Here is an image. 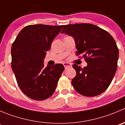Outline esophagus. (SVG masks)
<instances>
[{"label": "esophagus", "instance_id": "34e87169", "mask_svg": "<svg viewBox=\"0 0 125 125\" xmlns=\"http://www.w3.org/2000/svg\"><path fill=\"white\" fill-rule=\"evenodd\" d=\"M63 65L65 67V69H67L69 68V67H71V65L69 63H68V62H64Z\"/></svg>", "mask_w": 125, "mask_h": 125}]
</instances>
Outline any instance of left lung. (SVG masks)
Here are the masks:
<instances>
[{"instance_id":"obj_1","label":"left lung","mask_w":125,"mask_h":125,"mask_svg":"<svg viewBox=\"0 0 125 125\" xmlns=\"http://www.w3.org/2000/svg\"><path fill=\"white\" fill-rule=\"evenodd\" d=\"M61 33L72 37L77 55L85 58L87 66L73 64L76 76L72 80L75 90L91 97L103 93L112 81L117 69L118 49L112 35L92 24L65 25Z\"/></svg>"}]
</instances>
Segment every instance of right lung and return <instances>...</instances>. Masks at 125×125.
<instances>
[{"mask_svg": "<svg viewBox=\"0 0 125 125\" xmlns=\"http://www.w3.org/2000/svg\"><path fill=\"white\" fill-rule=\"evenodd\" d=\"M62 26L34 24L26 26L11 47V67L21 91L37 101L50 97L64 67L61 64L44 67V59Z\"/></svg>", "mask_w": 125, "mask_h": 125, "instance_id": "1", "label": "right lung"}]
</instances>
